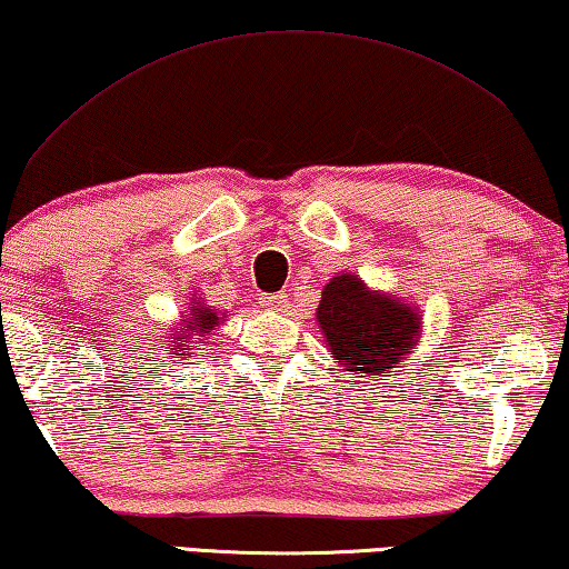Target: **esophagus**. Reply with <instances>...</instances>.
Instances as JSON below:
<instances>
[{"mask_svg": "<svg viewBox=\"0 0 569 569\" xmlns=\"http://www.w3.org/2000/svg\"><path fill=\"white\" fill-rule=\"evenodd\" d=\"M261 302H264L267 308H272V310H284V308H287V295H284V292L261 295Z\"/></svg>", "mask_w": 569, "mask_h": 569, "instance_id": "esophagus-1", "label": "esophagus"}]
</instances>
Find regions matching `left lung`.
Instances as JSON below:
<instances>
[{
	"instance_id": "obj_1",
	"label": "left lung",
	"mask_w": 569,
	"mask_h": 569,
	"mask_svg": "<svg viewBox=\"0 0 569 569\" xmlns=\"http://www.w3.org/2000/svg\"><path fill=\"white\" fill-rule=\"evenodd\" d=\"M318 326L336 361L363 376L395 371L419 336V318L409 305L371 292L353 274L326 284Z\"/></svg>"
}]
</instances>
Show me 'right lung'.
<instances>
[{
    "mask_svg": "<svg viewBox=\"0 0 569 569\" xmlns=\"http://www.w3.org/2000/svg\"><path fill=\"white\" fill-rule=\"evenodd\" d=\"M190 315H193V320H186V322H182L186 328L174 330V333H178V336H174V340L186 338L180 346H188L190 338H193V336H211V330H216L218 322H221V318H218V315L211 308H203V305H196V312H190ZM170 343H172V340H170ZM174 356H188V348H180V353H174Z\"/></svg>",
    "mask_w": 569,
    "mask_h": 569,
    "instance_id": "right-lung-1",
    "label": "right lung"
}]
</instances>
